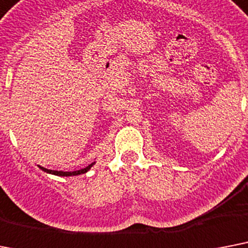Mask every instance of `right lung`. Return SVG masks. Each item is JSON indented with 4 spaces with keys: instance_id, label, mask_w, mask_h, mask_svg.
<instances>
[{
    "instance_id": "obj_1",
    "label": "right lung",
    "mask_w": 248,
    "mask_h": 248,
    "mask_svg": "<svg viewBox=\"0 0 248 248\" xmlns=\"http://www.w3.org/2000/svg\"><path fill=\"white\" fill-rule=\"evenodd\" d=\"M94 164H95V162H93L92 164H89V166L85 167V168H82V170H72V172H65V170H47V168H44V167H40V166L38 167H39L40 170H43V172L49 173V174H54V176H60V177H71V176H78V174H84V173L88 172V170H89Z\"/></svg>"
}]
</instances>
